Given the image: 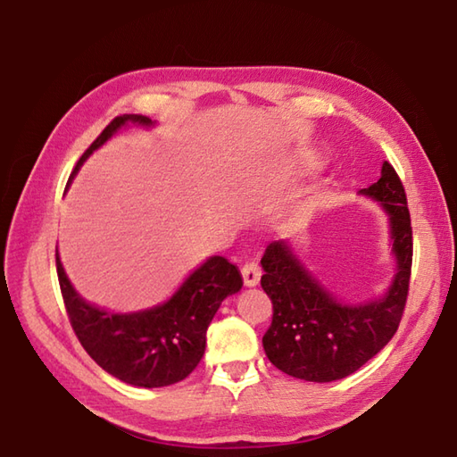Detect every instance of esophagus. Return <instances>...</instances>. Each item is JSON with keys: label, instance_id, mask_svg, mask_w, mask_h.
I'll return each instance as SVG.
<instances>
[{"label": "esophagus", "instance_id": "1", "mask_svg": "<svg viewBox=\"0 0 457 457\" xmlns=\"http://www.w3.org/2000/svg\"><path fill=\"white\" fill-rule=\"evenodd\" d=\"M241 275H244L245 287H255L259 283L261 275H263V270H261V265L257 261H247V263L241 267Z\"/></svg>", "mask_w": 457, "mask_h": 457}]
</instances>
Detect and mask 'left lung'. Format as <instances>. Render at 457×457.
I'll list each match as a JSON object with an SVG mask.
<instances>
[{
  "instance_id": "obj_1",
  "label": "left lung",
  "mask_w": 457,
  "mask_h": 457,
  "mask_svg": "<svg viewBox=\"0 0 457 457\" xmlns=\"http://www.w3.org/2000/svg\"><path fill=\"white\" fill-rule=\"evenodd\" d=\"M389 213L396 275L386 295L373 303L342 304L308 273L287 241H273L261 259V287L273 303L263 347L280 371L314 383L355 373L391 342L404 312L412 269V228L404 187L393 164L381 179L359 190Z\"/></svg>"
}]
</instances>
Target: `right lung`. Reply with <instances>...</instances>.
Segmentation results:
<instances>
[{"instance_id": "right-lung-1", "label": "right lung", "mask_w": 457, "mask_h": 457, "mask_svg": "<svg viewBox=\"0 0 457 457\" xmlns=\"http://www.w3.org/2000/svg\"><path fill=\"white\" fill-rule=\"evenodd\" d=\"M128 121L153 123L145 115L135 113L112 120L76 162L74 172L92 151L102 147ZM56 275L68 320L86 353L120 381L147 389L179 383L196 369L206 349V329L221 300L239 293L244 285L237 267L216 255L194 270L164 304L141 312L113 314L80 298L68 280L58 253Z\"/></svg>"}]
</instances>
